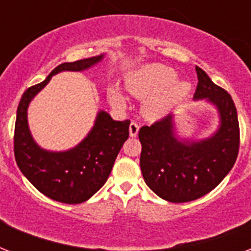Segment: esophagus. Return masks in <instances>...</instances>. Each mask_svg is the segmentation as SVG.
Segmentation results:
<instances>
[{
	"mask_svg": "<svg viewBox=\"0 0 251 251\" xmlns=\"http://www.w3.org/2000/svg\"><path fill=\"white\" fill-rule=\"evenodd\" d=\"M138 131H139V125H138L137 122H131L129 126L130 137H137Z\"/></svg>",
	"mask_w": 251,
	"mask_h": 251,
	"instance_id": "esophagus-1",
	"label": "esophagus"
}]
</instances>
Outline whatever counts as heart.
Masks as SVG:
<instances>
[{
  "label": "heart",
  "instance_id": "obj_1",
  "mask_svg": "<svg viewBox=\"0 0 251 251\" xmlns=\"http://www.w3.org/2000/svg\"><path fill=\"white\" fill-rule=\"evenodd\" d=\"M177 74L173 69L164 65H149L139 70L127 82L131 94L141 99L150 98L147 102V112L152 117H161L178 105L189 92V84L175 82ZM112 100L117 105L125 104V98L121 92L114 91Z\"/></svg>",
  "mask_w": 251,
  "mask_h": 251
}]
</instances>
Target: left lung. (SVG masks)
<instances>
[{
	"mask_svg": "<svg viewBox=\"0 0 251 251\" xmlns=\"http://www.w3.org/2000/svg\"><path fill=\"white\" fill-rule=\"evenodd\" d=\"M198 84L194 99H207L218 106L222 125L206 141L182 143L167 116L139 129L141 169L147 186L172 203L198 199L222 182L236 163L240 149L237 110L230 95L195 66Z\"/></svg>",
	"mask_w": 251,
	"mask_h": 251,
	"instance_id": "obj_1",
	"label": "left lung"
}]
</instances>
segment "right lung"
Instances as JSON below:
<instances>
[{"mask_svg": "<svg viewBox=\"0 0 251 251\" xmlns=\"http://www.w3.org/2000/svg\"><path fill=\"white\" fill-rule=\"evenodd\" d=\"M101 57L58 65L44 82L27 88L18 105L14 130L15 161L37 190L57 202L83 203L105 183L122 145L129 138L130 121H113L109 114L100 112L94 129L79 146L66 152H48L41 150L29 134L27 108L31 99L47 86L52 75L65 70H84Z\"/></svg>", "mask_w": 251, "mask_h": 251, "instance_id": "add662e5", "label": "right lung"}]
</instances>
